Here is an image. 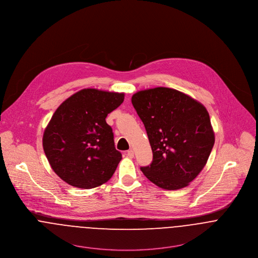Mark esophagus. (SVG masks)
<instances>
[{
  "label": "esophagus",
  "mask_w": 258,
  "mask_h": 258,
  "mask_svg": "<svg viewBox=\"0 0 258 258\" xmlns=\"http://www.w3.org/2000/svg\"><path fill=\"white\" fill-rule=\"evenodd\" d=\"M126 156L128 157V158H131V159H133L134 157H135V152L134 150H128V151L126 152Z\"/></svg>",
  "instance_id": "34e87169"
}]
</instances>
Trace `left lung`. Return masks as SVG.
<instances>
[{
    "label": "left lung",
    "instance_id": "1",
    "mask_svg": "<svg viewBox=\"0 0 258 258\" xmlns=\"http://www.w3.org/2000/svg\"><path fill=\"white\" fill-rule=\"evenodd\" d=\"M132 103L153 152L150 166L140 167L143 174L166 190L188 186L206 166L214 144L206 107L169 88L137 91Z\"/></svg>",
    "mask_w": 258,
    "mask_h": 258
}]
</instances>
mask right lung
Returning <instances> with one entry per match:
<instances>
[{
  "label": "right lung",
  "mask_w": 258,
  "mask_h": 258,
  "mask_svg": "<svg viewBox=\"0 0 258 258\" xmlns=\"http://www.w3.org/2000/svg\"><path fill=\"white\" fill-rule=\"evenodd\" d=\"M124 93L84 89L63 101L46 125L43 147L53 171L71 186L91 189L114 174L121 160L107 115Z\"/></svg>",
  "instance_id": "add662e5"
}]
</instances>
